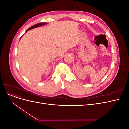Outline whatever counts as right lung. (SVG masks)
<instances>
[{"label":"right lung","instance_id":"1","mask_svg":"<svg viewBox=\"0 0 129 129\" xmlns=\"http://www.w3.org/2000/svg\"><path fill=\"white\" fill-rule=\"evenodd\" d=\"M46 24H47V23H46V22H41V23H38V24H36V25H34L32 26V27H30V28H29L27 30V31H26V32H27V31H28V30H30V29H32L35 28H37V27L42 26H43V25H46ZM21 37L20 38V39L21 38Z\"/></svg>","mask_w":129,"mask_h":129}]
</instances>
